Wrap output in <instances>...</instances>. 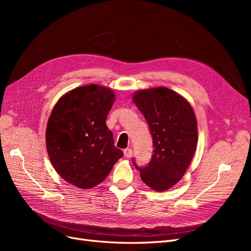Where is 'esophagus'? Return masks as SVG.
Instances as JSON below:
<instances>
[{"label": "esophagus", "instance_id": "34e87169", "mask_svg": "<svg viewBox=\"0 0 251 251\" xmlns=\"http://www.w3.org/2000/svg\"><path fill=\"white\" fill-rule=\"evenodd\" d=\"M124 154H125V156H126V158H131L132 155H133V151H132V149L127 148V149H126V150L124 151Z\"/></svg>", "mask_w": 251, "mask_h": 251}]
</instances>
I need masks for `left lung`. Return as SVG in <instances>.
<instances>
[{"label": "left lung", "instance_id": "8db88e82", "mask_svg": "<svg viewBox=\"0 0 251 251\" xmlns=\"http://www.w3.org/2000/svg\"><path fill=\"white\" fill-rule=\"evenodd\" d=\"M133 101L143 114L153 137V155L146 168H139L142 181L157 192L168 191L191 163L198 141V126L192 105L165 87L139 90Z\"/></svg>", "mask_w": 251, "mask_h": 251}]
</instances>
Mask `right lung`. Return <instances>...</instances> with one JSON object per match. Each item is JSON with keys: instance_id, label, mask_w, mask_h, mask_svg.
I'll use <instances>...</instances> for the list:
<instances>
[{"instance_id": "add662e5", "label": "right lung", "mask_w": 251, "mask_h": 251, "mask_svg": "<svg viewBox=\"0 0 251 251\" xmlns=\"http://www.w3.org/2000/svg\"><path fill=\"white\" fill-rule=\"evenodd\" d=\"M114 101L110 88L88 85L69 91L53 108L46 147L53 168L68 183L92 188L124 156L105 124Z\"/></svg>"}]
</instances>
